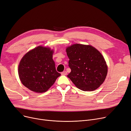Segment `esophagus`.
<instances>
[{"mask_svg":"<svg viewBox=\"0 0 131 131\" xmlns=\"http://www.w3.org/2000/svg\"><path fill=\"white\" fill-rule=\"evenodd\" d=\"M61 74L62 75H67V72L64 71H63L62 72H61Z\"/></svg>","mask_w":131,"mask_h":131,"instance_id":"esophagus-1","label":"esophagus"}]
</instances>
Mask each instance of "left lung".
Returning a JSON list of instances; mask_svg holds the SVG:
<instances>
[{
    "label": "left lung",
    "instance_id": "obj_1",
    "mask_svg": "<svg viewBox=\"0 0 131 131\" xmlns=\"http://www.w3.org/2000/svg\"><path fill=\"white\" fill-rule=\"evenodd\" d=\"M69 78L77 88L84 91L97 89L106 78L108 67L103 57L91 45L76 43L68 47Z\"/></svg>",
    "mask_w": 131,
    "mask_h": 131
}]
</instances>
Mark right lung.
Segmentation results:
<instances>
[{"label":"right lung","mask_w":131,"mask_h":131,"mask_svg":"<svg viewBox=\"0 0 131 131\" xmlns=\"http://www.w3.org/2000/svg\"><path fill=\"white\" fill-rule=\"evenodd\" d=\"M54 51L39 46L25 54L20 62L18 73L22 84L36 93L46 92L61 74L55 69Z\"/></svg>","instance_id":"right-lung-1"}]
</instances>
